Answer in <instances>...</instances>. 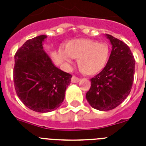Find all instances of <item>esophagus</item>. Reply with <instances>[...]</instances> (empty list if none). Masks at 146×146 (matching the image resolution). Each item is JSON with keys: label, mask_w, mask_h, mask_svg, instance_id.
Returning a JSON list of instances; mask_svg holds the SVG:
<instances>
[{"label": "esophagus", "mask_w": 146, "mask_h": 146, "mask_svg": "<svg viewBox=\"0 0 146 146\" xmlns=\"http://www.w3.org/2000/svg\"><path fill=\"white\" fill-rule=\"evenodd\" d=\"M80 81V79H79L78 77H76L75 76H73L72 78H71V82L73 83H76V82H78Z\"/></svg>", "instance_id": "obj_1"}]
</instances>
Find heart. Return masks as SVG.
<instances>
[{
	"label": "heart",
	"mask_w": 146,
	"mask_h": 146,
	"mask_svg": "<svg viewBox=\"0 0 146 146\" xmlns=\"http://www.w3.org/2000/svg\"><path fill=\"white\" fill-rule=\"evenodd\" d=\"M65 51L60 55L66 64L72 63L70 57L78 59V66L83 74L96 76L103 71L110 58V48L105 43L86 38L69 41L65 44Z\"/></svg>",
	"instance_id": "1"
}]
</instances>
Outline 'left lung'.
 <instances>
[{
    "label": "left lung",
    "instance_id": "left-lung-1",
    "mask_svg": "<svg viewBox=\"0 0 146 146\" xmlns=\"http://www.w3.org/2000/svg\"><path fill=\"white\" fill-rule=\"evenodd\" d=\"M112 45L106 67L91 79L86 99L93 108L110 111L120 105L131 91L135 73V59L124 42L106 34Z\"/></svg>",
    "mask_w": 146,
    "mask_h": 146
}]
</instances>
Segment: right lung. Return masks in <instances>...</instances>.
Returning a JSON list of instances; mask_svg holds the SVG:
<instances>
[{"instance_id": "1", "label": "right lung", "mask_w": 146, "mask_h": 146, "mask_svg": "<svg viewBox=\"0 0 146 146\" xmlns=\"http://www.w3.org/2000/svg\"><path fill=\"white\" fill-rule=\"evenodd\" d=\"M47 35L26 41L14 56L13 81L17 96L31 110L40 113L61 105L72 76L52 63L43 48Z\"/></svg>"}]
</instances>
